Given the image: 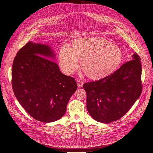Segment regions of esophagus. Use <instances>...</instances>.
<instances>
[{
    "mask_svg": "<svg viewBox=\"0 0 153 153\" xmlns=\"http://www.w3.org/2000/svg\"><path fill=\"white\" fill-rule=\"evenodd\" d=\"M83 82H82V80H79L77 81V85L78 87H82L83 86Z\"/></svg>",
    "mask_w": 153,
    "mask_h": 153,
    "instance_id": "obj_1",
    "label": "esophagus"
}]
</instances>
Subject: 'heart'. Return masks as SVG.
Masks as SVG:
<instances>
[{
	"instance_id": "heart-1",
	"label": "heart",
	"mask_w": 153,
	"mask_h": 153,
	"mask_svg": "<svg viewBox=\"0 0 153 153\" xmlns=\"http://www.w3.org/2000/svg\"><path fill=\"white\" fill-rule=\"evenodd\" d=\"M123 59L122 50L108 40L99 37L75 39L71 48L63 45L59 52L62 70L72 73L81 60L83 72L92 80H100L110 75L120 66Z\"/></svg>"
}]
</instances>
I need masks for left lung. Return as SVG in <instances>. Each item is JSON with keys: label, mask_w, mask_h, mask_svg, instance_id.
<instances>
[{"label": "left lung", "mask_w": 153, "mask_h": 153, "mask_svg": "<svg viewBox=\"0 0 153 153\" xmlns=\"http://www.w3.org/2000/svg\"><path fill=\"white\" fill-rule=\"evenodd\" d=\"M132 57L111 75L83 84L87 110L95 120L108 123L120 119L140 97V57L136 53Z\"/></svg>", "instance_id": "8db88e82"}]
</instances>
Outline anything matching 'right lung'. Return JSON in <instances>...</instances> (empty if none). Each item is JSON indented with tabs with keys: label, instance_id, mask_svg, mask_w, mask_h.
<instances>
[{
	"label": "right lung",
	"instance_id": "right-lung-1",
	"mask_svg": "<svg viewBox=\"0 0 153 153\" xmlns=\"http://www.w3.org/2000/svg\"><path fill=\"white\" fill-rule=\"evenodd\" d=\"M54 57L50 47L29 42L17 52L12 67V87L17 100L32 117L45 123L65 114L77 88L75 79L62 74L51 60Z\"/></svg>",
	"mask_w": 153,
	"mask_h": 153
}]
</instances>
